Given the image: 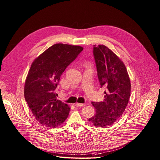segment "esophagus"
I'll use <instances>...</instances> for the list:
<instances>
[{"label":"esophagus","mask_w":160,"mask_h":160,"mask_svg":"<svg viewBox=\"0 0 160 160\" xmlns=\"http://www.w3.org/2000/svg\"><path fill=\"white\" fill-rule=\"evenodd\" d=\"M74 105L76 106V107H84V106H85V104H82V103L77 102V103H75Z\"/></svg>","instance_id":"1"}]
</instances>
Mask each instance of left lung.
Here are the masks:
<instances>
[{
    "mask_svg": "<svg viewBox=\"0 0 160 160\" xmlns=\"http://www.w3.org/2000/svg\"><path fill=\"white\" fill-rule=\"evenodd\" d=\"M98 79L105 86V99L92 102L96 114L88 119L91 125L104 128L114 124L124 112L130 96L131 84L125 65L105 45H93Z\"/></svg>",
    "mask_w": 160,
    "mask_h": 160,
    "instance_id": "8db88e82",
    "label": "left lung"
}]
</instances>
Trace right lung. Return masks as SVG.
Masks as SVG:
<instances>
[{
	"mask_svg": "<svg viewBox=\"0 0 160 160\" xmlns=\"http://www.w3.org/2000/svg\"><path fill=\"white\" fill-rule=\"evenodd\" d=\"M83 48L55 44L32 62L24 84V98L35 119L49 128H55L67 119L70 107L57 99L55 93L62 73L76 59Z\"/></svg>",
	"mask_w": 160,
	"mask_h": 160,
	"instance_id": "1",
	"label": "right lung"
}]
</instances>
